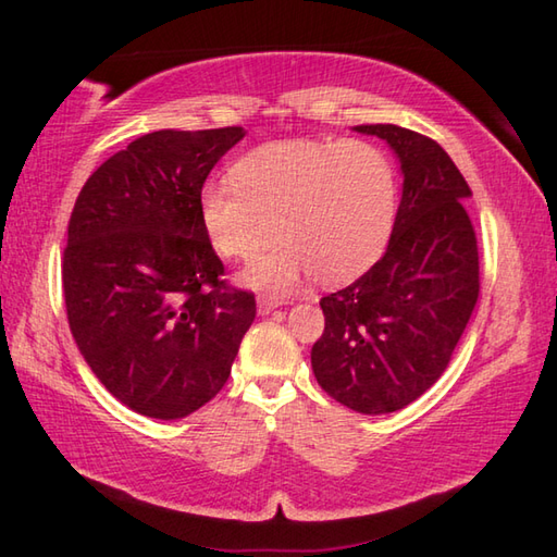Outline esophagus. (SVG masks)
Returning <instances> with one entry per match:
<instances>
[{"label": "esophagus", "mask_w": 557, "mask_h": 557, "mask_svg": "<svg viewBox=\"0 0 557 557\" xmlns=\"http://www.w3.org/2000/svg\"><path fill=\"white\" fill-rule=\"evenodd\" d=\"M282 305H285V299H280V297H268V295L258 297V312L260 314H270L272 309H277Z\"/></svg>", "instance_id": "34e87169"}]
</instances>
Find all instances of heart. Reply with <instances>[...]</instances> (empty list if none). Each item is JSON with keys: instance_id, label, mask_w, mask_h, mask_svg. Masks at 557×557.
<instances>
[{"instance_id": "1", "label": "heart", "mask_w": 557, "mask_h": 557, "mask_svg": "<svg viewBox=\"0 0 557 557\" xmlns=\"http://www.w3.org/2000/svg\"><path fill=\"white\" fill-rule=\"evenodd\" d=\"M233 178L201 188V225L215 252L250 262L243 282L285 292L317 275L336 285L371 265L388 240L395 172L363 139H282L245 154Z\"/></svg>"}]
</instances>
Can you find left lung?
Here are the masks:
<instances>
[{
  "mask_svg": "<svg viewBox=\"0 0 557 557\" xmlns=\"http://www.w3.org/2000/svg\"><path fill=\"white\" fill-rule=\"evenodd\" d=\"M400 162L403 199L385 256L322 297L312 346L317 383L363 414L418 400L442 373L479 297V250L465 201L471 188L435 139L398 125H358Z\"/></svg>",
  "mask_w": 557,
  "mask_h": 557,
  "instance_id": "8db88e82",
  "label": "left lung"
}]
</instances>
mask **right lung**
I'll use <instances>...</instances> for the list:
<instances>
[{
	"label": "right lung",
	"instance_id": "1",
	"mask_svg": "<svg viewBox=\"0 0 557 557\" xmlns=\"http://www.w3.org/2000/svg\"><path fill=\"white\" fill-rule=\"evenodd\" d=\"M243 127L159 129L112 154L75 199L63 250L71 334L129 410L178 420L215 398L252 319L225 285L199 213L206 176Z\"/></svg>",
	"mask_w": 557,
	"mask_h": 557
}]
</instances>
